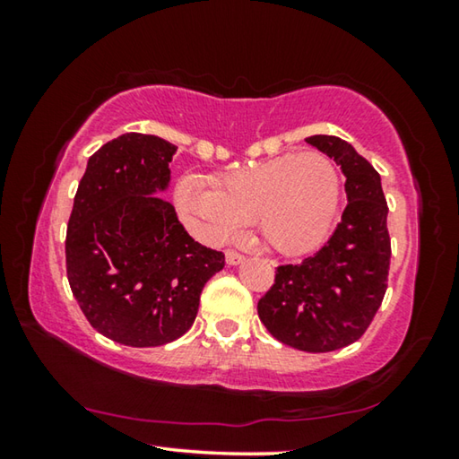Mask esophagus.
Masks as SVG:
<instances>
[{
	"label": "esophagus",
	"instance_id": "obj_1",
	"mask_svg": "<svg viewBox=\"0 0 459 459\" xmlns=\"http://www.w3.org/2000/svg\"><path fill=\"white\" fill-rule=\"evenodd\" d=\"M224 261H227V265H240V263H245V255H240L237 251H227V255H224Z\"/></svg>",
	"mask_w": 459,
	"mask_h": 459
}]
</instances>
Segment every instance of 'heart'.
Listing matches in <instances>:
<instances>
[{
    "label": "heart",
    "mask_w": 459,
    "mask_h": 459,
    "mask_svg": "<svg viewBox=\"0 0 459 459\" xmlns=\"http://www.w3.org/2000/svg\"><path fill=\"white\" fill-rule=\"evenodd\" d=\"M340 174L320 152L285 153L216 176L212 186L186 174L176 184L184 222L206 243L238 235L253 219L271 251L295 257L328 237L340 204Z\"/></svg>",
    "instance_id": "b5f03b06"
}]
</instances>
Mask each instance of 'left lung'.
Returning a JSON list of instances; mask_svg holds the SVG:
<instances>
[{
	"mask_svg": "<svg viewBox=\"0 0 459 459\" xmlns=\"http://www.w3.org/2000/svg\"><path fill=\"white\" fill-rule=\"evenodd\" d=\"M336 161L348 204L320 251L277 267L275 285L257 304L269 333L304 352H332L359 340L383 304L391 265L388 206L380 176L336 135L306 137Z\"/></svg>",
	"mask_w": 459,
	"mask_h": 459,
	"instance_id": "left-lung-1",
	"label": "left lung"
}]
</instances>
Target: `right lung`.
Returning <instances> with one entry per match:
<instances>
[{"mask_svg": "<svg viewBox=\"0 0 459 459\" xmlns=\"http://www.w3.org/2000/svg\"><path fill=\"white\" fill-rule=\"evenodd\" d=\"M178 147L126 134L87 161L66 230V275L92 328L119 344L174 342L196 320L224 255L196 243L158 194Z\"/></svg>", "mask_w": 459, "mask_h": 459, "instance_id": "right-lung-1", "label": "right lung"}]
</instances>
